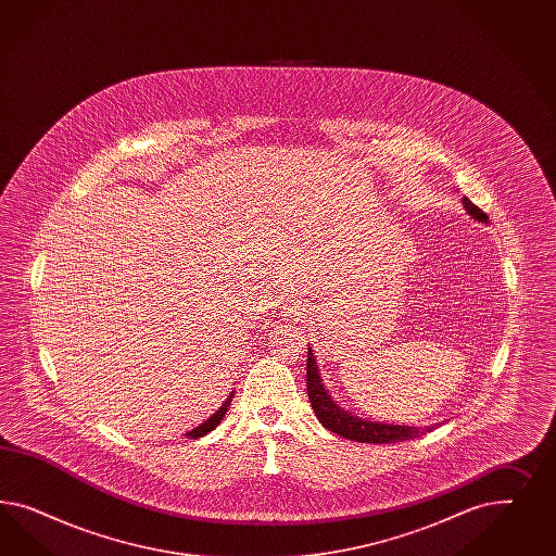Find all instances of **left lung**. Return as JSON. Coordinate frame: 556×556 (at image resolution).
<instances>
[{
  "instance_id": "1",
  "label": "left lung",
  "mask_w": 556,
  "mask_h": 556,
  "mask_svg": "<svg viewBox=\"0 0 556 556\" xmlns=\"http://www.w3.org/2000/svg\"><path fill=\"white\" fill-rule=\"evenodd\" d=\"M463 203L472 218L488 222V214L483 210H479L469 198H465ZM305 377H307L309 404L314 407L318 420L324 428L332 430L338 437L356 440V442H369V444H391V442L424 437L426 432L432 430V426L416 428V426H397V424L395 426L393 424H377V421L361 420L356 416L346 414L342 407L334 404V400L326 393V389L321 386L320 372H318L312 351H307V375Z\"/></svg>"
}]
</instances>
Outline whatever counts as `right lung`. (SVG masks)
<instances>
[{"instance_id":"add662e5","label":"right lung","mask_w":556,"mask_h":556,"mask_svg":"<svg viewBox=\"0 0 556 556\" xmlns=\"http://www.w3.org/2000/svg\"><path fill=\"white\" fill-rule=\"evenodd\" d=\"M230 402H232V395L222 404V407H219L218 412L210 418V420L203 421V424H200L195 430H191L189 434H187V438H202L207 434V432H212L216 426H218L219 421H222V418H224V414L228 412V407H230Z\"/></svg>"}]
</instances>
